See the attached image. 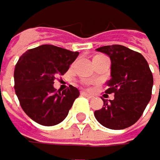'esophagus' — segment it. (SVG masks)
<instances>
[{
  "instance_id": "1",
  "label": "esophagus",
  "mask_w": 160,
  "mask_h": 160,
  "mask_svg": "<svg viewBox=\"0 0 160 160\" xmlns=\"http://www.w3.org/2000/svg\"><path fill=\"white\" fill-rule=\"evenodd\" d=\"M82 95H83V96H85V97H87V98H93V97H94L93 95L88 94V93H86V92H82Z\"/></svg>"
}]
</instances>
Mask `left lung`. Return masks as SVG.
I'll use <instances>...</instances> for the list:
<instances>
[{
  "label": "left lung",
  "mask_w": 160,
  "mask_h": 160,
  "mask_svg": "<svg viewBox=\"0 0 160 160\" xmlns=\"http://www.w3.org/2000/svg\"><path fill=\"white\" fill-rule=\"evenodd\" d=\"M96 51L110 58L111 78L107 82L106 93H114V99H102L103 106L94 112L95 118L110 130H124L138 121L149 103L152 74L142 54L125 46H103Z\"/></svg>",
  "instance_id": "obj_1"
}]
</instances>
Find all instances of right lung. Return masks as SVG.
<instances>
[{"label":"right lung","instance_id":"right-lung-1","mask_svg":"<svg viewBox=\"0 0 160 160\" xmlns=\"http://www.w3.org/2000/svg\"><path fill=\"white\" fill-rule=\"evenodd\" d=\"M78 56V52L53 45H41L21 56L14 70V88L21 108L30 119L49 127L67 117L79 91L69 85L58 93L53 83L56 77L65 74Z\"/></svg>","mask_w":160,"mask_h":160}]
</instances>
